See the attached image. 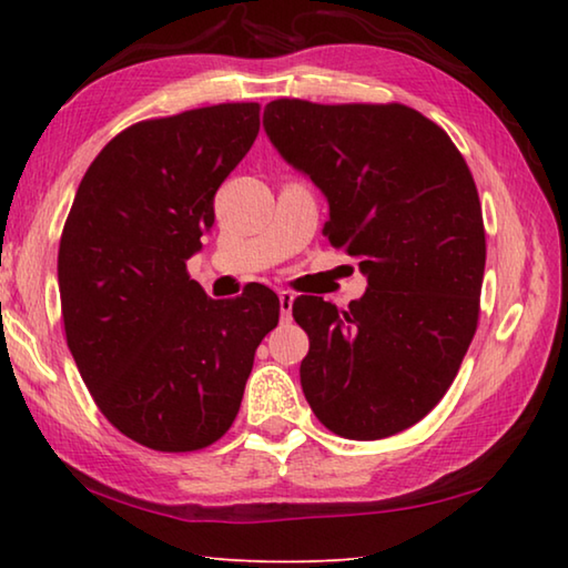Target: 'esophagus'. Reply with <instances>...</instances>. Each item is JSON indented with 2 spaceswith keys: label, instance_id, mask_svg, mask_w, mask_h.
<instances>
[{
  "label": "esophagus",
  "instance_id": "obj_1",
  "mask_svg": "<svg viewBox=\"0 0 568 568\" xmlns=\"http://www.w3.org/2000/svg\"><path fill=\"white\" fill-rule=\"evenodd\" d=\"M277 301H281V317L291 320L293 315V303H295V293L293 291H281L277 293Z\"/></svg>",
  "mask_w": 568,
  "mask_h": 568
}]
</instances>
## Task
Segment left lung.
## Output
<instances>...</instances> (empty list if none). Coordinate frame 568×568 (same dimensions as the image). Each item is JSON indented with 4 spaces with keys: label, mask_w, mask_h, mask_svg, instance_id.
Listing matches in <instances>:
<instances>
[{
    "label": "left lung",
    "mask_w": 568,
    "mask_h": 568,
    "mask_svg": "<svg viewBox=\"0 0 568 568\" xmlns=\"http://www.w3.org/2000/svg\"><path fill=\"white\" fill-rule=\"evenodd\" d=\"M263 129L323 191L325 235L367 277L347 311L313 295L293 303L311 337L305 399L339 437L397 435L445 397L477 329L487 261L477 185L447 133L402 104L277 99Z\"/></svg>",
    "instance_id": "8db88e82"
}]
</instances>
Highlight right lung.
I'll return each instance as SVG.
<instances>
[{"label": "right lung", "instance_id": "1", "mask_svg": "<svg viewBox=\"0 0 568 568\" xmlns=\"http://www.w3.org/2000/svg\"><path fill=\"white\" fill-rule=\"evenodd\" d=\"M261 129L257 104L133 123L81 179L59 243L67 345L123 435L159 452L213 445L233 425L281 301L248 285L211 301L185 273L219 185Z\"/></svg>", "mask_w": 568, "mask_h": 568}]
</instances>
